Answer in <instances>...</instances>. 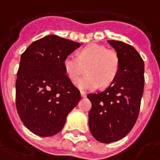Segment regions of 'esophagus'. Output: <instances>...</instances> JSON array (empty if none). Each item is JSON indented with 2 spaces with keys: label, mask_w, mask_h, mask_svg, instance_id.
Masks as SVG:
<instances>
[{
  "label": "esophagus",
  "mask_w": 160,
  "mask_h": 160,
  "mask_svg": "<svg viewBox=\"0 0 160 160\" xmlns=\"http://www.w3.org/2000/svg\"><path fill=\"white\" fill-rule=\"evenodd\" d=\"M80 95L82 98H86V92H84V91H80Z\"/></svg>",
  "instance_id": "1"
}]
</instances>
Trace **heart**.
<instances>
[{"label":"heart","mask_w":160,"mask_h":160,"mask_svg":"<svg viewBox=\"0 0 160 160\" xmlns=\"http://www.w3.org/2000/svg\"><path fill=\"white\" fill-rule=\"evenodd\" d=\"M63 67L73 82H76L86 70L87 74L77 82L80 89L92 90L98 86L104 88L116 79L120 59L113 49H108L102 45L89 44L78 52L77 57H66Z\"/></svg>","instance_id":"obj_1"}]
</instances>
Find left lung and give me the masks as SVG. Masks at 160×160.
I'll list each match as a JSON object with an SVG mask.
<instances>
[{"label":"left lung","mask_w":160,"mask_h":160,"mask_svg":"<svg viewBox=\"0 0 160 160\" xmlns=\"http://www.w3.org/2000/svg\"><path fill=\"white\" fill-rule=\"evenodd\" d=\"M119 56L116 79L107 89L90 93L89 128L96 140L102 143L125 137L135 125L144 89V62L134 47L119 41H108Z\"/></svg>","instance_id":"left-lung-1"}]
</instances>
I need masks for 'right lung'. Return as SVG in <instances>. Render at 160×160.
<instances>
[{
	"mask_svg": "<svg viewBox=\"0 0 160 160\" xmlns=\"http://www.w3.org/2000/svg\"><path fill=\"white\" fill-rule=\"evenodd\" d=\"M80 47L70 40L47 35L21 55L16 80V108L29 131L40 137L58 133L80 92L66 74L63 60Z\"/></svg>",
	"mask_w": 160,
	"mask_h": 160,
	"instance_id": "add662e5",
	"label": "right lung"
}]
</instances>
